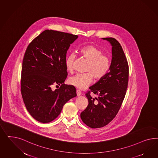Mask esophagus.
I'll use <instances>...</instances> for the list:
<instances>
[{
    "label": "esophagus",
    "instance_id": "esophagus-1",
    "mask_svg": "<svg viewBox=\"0 0 158 158\" xmlns=\"http://www.w3.org/2000/svg\"><path fill=\"white\" fill-rule=\"evenodd\" d=\"M77 96H80L81 95V91L79 90H77Z\"/></svg>",
    "mask_w": 158,
    "mask_h": 158
}]
</instances>
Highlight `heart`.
<instances>
[{
    "instance_id": "1",
    "label": "heart",
    "mask_w": 158,
    "mask_h": 158,
    "mask_svg": "<svg viewBox=\"0 0 158 158\" xmlns=\"http://www.w3.org/2000/svg\"><path fill=\"white\" fill-rule=\"evenodd\" d=\"M81 57L84 58L89 64L86 68V73H78L70 77V84L79 89H84L90 85L94 78L95 81L102 79L109 71L110 67V58L104 54L102 50L94 45H87L80 50ZM73 53L67 56L65 64L67 71L72 72L73 63L75 60Z\"/></svg>"
}]
</instances>
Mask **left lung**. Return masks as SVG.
<instances>
[{"label":"left lung","instance_id":"8db88e82","mask_svg":"<svg viewBox=\"0 0 158 158\" xmlns=\"http://www.w3.org/2000/svg\"><path fill=\"white\" fill-rule=\"evenodd\" d=\"M102 39L112 46L110 72L89 87L85 94L89 104L81 114L83 122L92 129L104 127L115 118L124 100L129 81V65L119 42L113 38ZM91 92L98 97L93 98Z\"/></svg>","mask_w":158,"mask_h":158}]
</instances>
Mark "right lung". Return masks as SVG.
<instances>
[{
    "label": "right lung",
    "instance_id": "right-lung-1",
    "mask_svg": "<svg viewBox=\"0 0 158 158\" xmlns=\"http://www.w3.org/2000/svg\"><path fill=\"white\" fill-rule=\"evenodd\" d=\"M77 35L45 30L29 44L23 60L21 93L35 119L46 123L55 119L63 106L77 96L75 87L65 85L67 50ZM54 84L60 86L53 91Z\"/></svg>",
    "mask_w": 158,
    "mask_h": 158
}]
</instances>
